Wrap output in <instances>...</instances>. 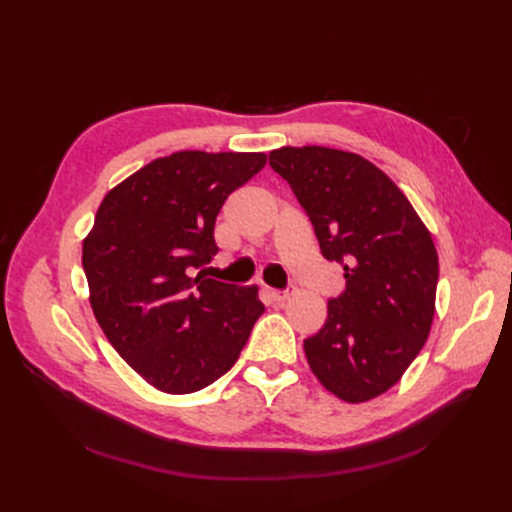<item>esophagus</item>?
Returning <instances> with one entry per match:
<instances>
[{"label":"esophagus","mask_w":512,"mask_h":512,"mask_svg":"<svg viewBox=\"0 0 512 512\" xmlns=\"http://www.w3.org/2000/svg\"><path fill=\"white\" fill-rule=\"evenodd\" d=\"M292 292H294V288H286V290H267V294L271 297V301H275V303H284V301H288V299L292 297Z\"/></svg>","instance_id":"1"}]
</instances>
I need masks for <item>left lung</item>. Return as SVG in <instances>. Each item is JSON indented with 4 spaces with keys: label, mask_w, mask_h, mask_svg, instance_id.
<instances>
[{
    "label": "left lung",
    "mask_w": 512,
    "mask_h": 512,
    "mask_svg": "<svg viewBox=\"0 0 512 512\" xmlns=\"http://www.w3.org/2000/svg\"><path fill=\"white\" fill-rule=\"evenodd\" d=\"M269 164L314 226L320 252L344 267L324 327L303 342L322 386L348 404L399 382L427 342L436 312L438 252L410 200L350 151L282 147Z\"/></svg>",
    "instance_id": "left-lung-1"
}]
</instances>
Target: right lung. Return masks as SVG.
I'll return each mask as SVG.
<instances>
[{"mask_svg":"<svg viewBox=\"0 0 512 512\" xmlns=\"http://www.w3.org/2000/svg\"><path fill=\"white\" fill-rule=\"evenodd\" d=\"M267 164L265 153L177 151L108 192L83 241L89 301L136 374L194 393L237 363L265 312L256 286L194 275L218 254L224 200Z\"/></svg>","mask_w":512,"mask_h":512,"instance_id":"1","label":"right lung"}]
</instances>
